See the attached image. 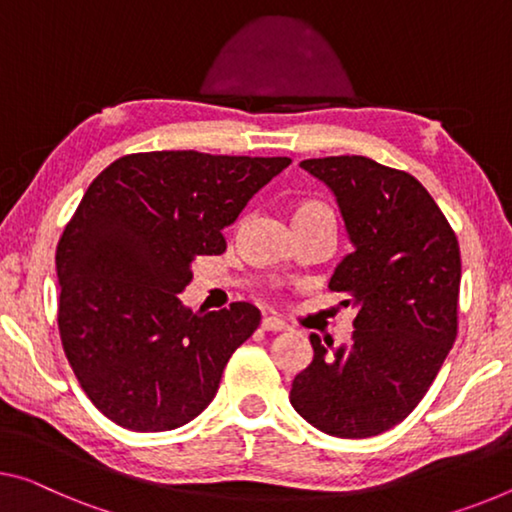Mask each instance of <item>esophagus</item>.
Masks as SVG:
<instances>
[{
	"mask_svg": "<svg viewBox=\"0 0 512 512\" xmlns=\"http://www.w3.org/2000/svg\"><path fill=\"white\" fill-rule=\"evenodd\" d=\"M261 327L265 329V332H286V329H288L286 322H283L277 316H265L263 322H261Z\"/></svg>",
	"mask_w": 512,
	"mask_h": 512,
	"instance_id": "obj_1",
	"label": "esophagus"
}]
</instances>
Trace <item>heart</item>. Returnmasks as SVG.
<instances>
[{"label": "heart", "instance_id": "obj_1", "mask_svg": "<svg viewBox=\"0 0 512 512\" xmlns=\"http://www.w3.org/2000/svg\"><path fill=\"white\" fill-rule=\"evenodd\" d=\"M316 215H332V210H329L325 203H320V201H302L300 206L295 208V212H293V219L297 217H316Z\"/></svg>", "mask_w": 512, "mask_h": 512}]
</instances>
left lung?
<instances>
[{
    "label": "left lung",
    "instance_id": "obj_1",
    "mask_svg": "<svg viewBox=\"0 0 512 512\" xmlns=\"http://www.w3.org/2000/svg\"><path fill=\"white\" fill-rule=\"evenodd\" d=\"M334 192L352 254L329 288L355 306L348 345L320 343L295 375L290 405L332 437H375L405 419L458 336L460 247L435 199L414 176L364 155L300 162Z\"/></svg>",
    "mask_w": 512,
    "mask_h": 512
}]
</instances>
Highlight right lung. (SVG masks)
I'll use <instances>...</instances> for the list:
<instances>
[{
	"mask_svg": "<svg viewBox=\"0 0 512 512\" xmlns=\"http://www.w3.org/2000/svg\"><path fill=\"white\" fill-rule=\"evenodd\" d=\"M290 157L153 151L93 180L57 247L59 334L68 364L116 426H185L215 398L224 366L261 325L249 302L192 313L180 302L196 256Z\"/></svg>",
	"mask_w": 512,
	"mask_h": 512,
	"instance_id": "add662e5",
	"label": "right lung"
}]
</instances>
